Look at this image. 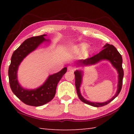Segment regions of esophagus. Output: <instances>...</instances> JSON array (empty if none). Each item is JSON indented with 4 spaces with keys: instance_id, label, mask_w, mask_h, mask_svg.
Returning <instances> with one entry per match:
<instances>
[{
    "instance_id": "esophagus-1",
    "label": "esophagus",
    "mask_w": 134,
    "mask_h": 134,
    "mask_svg": "<svg viewBox=\"0 0 134 134\" xmlns=\"http://www.w3.org/2000/svg\"><path fill=\"white\" fill-rule=\"evenodd\" d=\"M67 70L68 71H74V70H75V67L72 66V65H69V66H68L67 67Z\"/></svg>"
}]
</instances>
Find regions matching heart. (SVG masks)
I'll list each match as a JSON object with an SVG mask.
<instances>
[{
  "mask_svg": "<svg viewBox=\"0 0 134 134\" xmlns=\"http://www.w3.org/2000/svg\"><path fill=\"white\" fill-rule=\"evenodd\" d=\"M82 47H83V48H85V45H83V46H82Z\"/></svg>",
  "mask_w": 134,
  "mask_h": 134,
  "instance_id": "1",
  "label": "heart"
}]
</instances>
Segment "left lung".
Listing matches in <instances>:
<instances>
[{"label":"left lung","mask_w":134,"mask_h":134,"mask_svg":"<svg viewBox=\"0 0 134 134\" xmlns=\"http://www.w3.org/2000/svg\"><path fill=\"white\" fill-rule=\"evenodd\" d=\"M104 49L103 50H102L99 53L96 54V55L91 57V58H87L85 60H81L79 61V63H80L81 64L90 65L95 64L96 63L98 62L99 61L101 60L104 59H107L110 61V62L113 65V66L115 67L116 70H118L119 74V83L118 86V90L115 96H113V98L109 99V101L105 102H102V103L93 102L85 99L83 97L81 96L80 90H79V87H80L82 82L81 71L76 70L74 72L75 87L76 89V93H77L79 98L80 99L81 101L84 102V103L92 105V106L94 107H100L105 106V105L108 104L109 102L113 101V99L119 95V94L120 93L121 90L122 85H123L124 71L123 67H122V62H123V60H122L121 55H120V53L118 52V50L116 49V48L112 45L107 44L104 47Z\"/></svg>","instance_id":"obj_1"}]
</instances>
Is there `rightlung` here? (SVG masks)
Returning a JSON list of instances; mask_svg holds the SVG:
<instances>
[{"label":"right lung","instance_id":"right-lung-1","mask_svg":"<svg viewBox=\"0 0 134 134\" xmlns=\"http://www.w3.org/2000/svg\"><path fill=\"white\" fill-rule=\"evenodd\" d=\"M46 35L32 37L26 40L13 52L8 69V78L11 90L20 100L30 106H41L52 100L56 94L58 83L67 71V67H64L60 71L50 75L41 86L35 90L25 89L18 83L16 73L19 65L28 54L35 50L42 42L47 40L44 37Z\"/></svg>","mask_w":134,"mask_h":134}]
</instances>
